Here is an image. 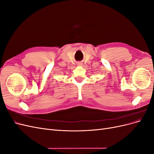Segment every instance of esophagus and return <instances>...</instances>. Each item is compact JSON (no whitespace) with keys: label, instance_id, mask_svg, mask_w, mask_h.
<instances>
[{"label":"esophagus","instance_id":"34e87169","mask_svg":"<svg viewBox=\"0 0 154 154\" xmlns=\"http://www.w3.org/2000/svg\"><path fill=\"white\" fill-rule=\"evenodd\" d=\"M83 63L82 62H78V66H82Z\"/></svg>","mask_w":154,"mask_h":154}]
</instances>
